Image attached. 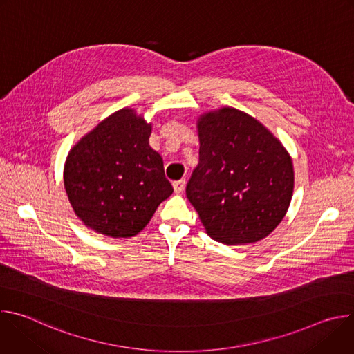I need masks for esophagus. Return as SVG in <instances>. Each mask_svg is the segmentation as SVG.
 <instances>
[{"mask_svg": "<svg viewBox=\"0 0 354 354\" xmlns=\"http://www.w3.org/2000/svg\"><path fill=\"white\" fill-rule=\"evenodd\" d=\"M185 185H186V180H185V179H180V180L174 182V183H172L174 192H175V193H182V190L185 189Z\"/></svg>", "mask_w": 354, "mask_h": 354, "instance_id": "esophagus-1", "label": "esophagus"}]
</instances>
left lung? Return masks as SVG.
<instances>
[{
	"label": "left lung",
	"mask_w": 354,
	"mask_h": 354,
	"mask_svg": "<svg viewBox=\"0 0 354 354\" xmlns=\"http://www.w3.org/2000/svg\"><path fill=\"white\" fill-rule=\"evenodd\" d=\"M197 131L198 164L186 196L206 232L225 245L266 238L292 196L287 149L262 123L234 108L201 115Z\"/></svg>",
	"instance_id": "8db88e82"
}]
</instances>
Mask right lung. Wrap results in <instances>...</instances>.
<instances>
[{
    "instance_id": "add662e5",
    "label": "right lung",
    "mask_w": 354,
    "mask_h": 354,
    "mask_svg": "<svg viewBox=\"0 0 354 354\" xmlns=\"http://www.w3.org/2000/svg\"><path fill=\"white\" fill-rule=\"evenodd\" d=\"M151 123L120 109L68 153L64 187L74 213L112 238L137 235L174 189L161 156L149 147Z\"/></svg>"
}]
</instances>
